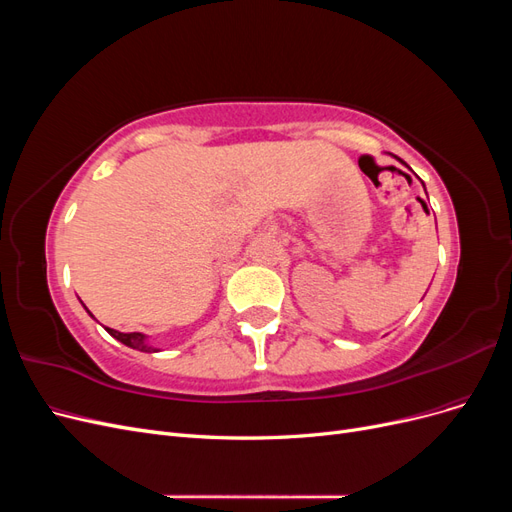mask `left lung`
Returning <instances> with one entry per match:
<instances>
[{
    "label": "left lung",
    "instance_id": "8db88e82",
    "mask_svg": "<svg viewBox=\"0 0 512 512\" xmlns=\"http://www.w3.org/2000/svg\"><path fill=\"white\" fill-rule=\"evenodd\" d=\"M395 158H397V156H395ZM397 160H399V158H397ZM399 162H401V164H406V162H404V160H399ZM423 188H425V185H423Z\"/></svg>",
    "mask_w": 512,
    "mask_h": 512
}]
</instances>
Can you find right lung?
Returning <instances> with one entry per match:
<instances>
[{"label": "right lung", "mask_w": 512, "mask_h": 512, "mask_svg": "<svg viewBox=\"0 0 512 512\" xmlns=\"http://www.w3.org/2000/svg\"><path fill=\"white\" fill-rule=\"evenodd\" d=\"M87 309V307H85ZM89 312V309H87ZM89 316H91V312H89ZM108 333H111L117 342H121V344H126L128 348H134V350H141V352H158V348H153V346H149V342H147V335H143V333H119V331H115V329H106Z\"/></svg>", "instance_id": "add662e5"}]
</instances>
